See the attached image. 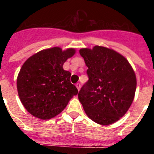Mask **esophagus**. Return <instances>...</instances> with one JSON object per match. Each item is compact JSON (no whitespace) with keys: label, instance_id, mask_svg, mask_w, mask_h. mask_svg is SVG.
<instances>
[{"label":"esophagus","instance_id":"34e87169","mask_svg":"<svg viewBox=\"0 0 154 154\" xmlns=\"http://www.w3.org/2000/svg\"><path fill=\"white\" fill-rule=\"evenodd\" d=\"M76 88H77L78 91H79L80 90V88H81V85H80L79 83H77V84H76Z\"/></svg>","mask_w":154,"mask_h":154}]
</instances>
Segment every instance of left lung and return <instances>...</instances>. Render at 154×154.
I'll list each match as a JSON object with an SVG mask.
<instances>
[{"label": "left lung", "instance_id": "left-lung-1", "mask_svg": "<svg viewBox=\"0 0 154 154\" xmlns=\"http://www.w3.org/2000/svg\"><path fill=\"white\" fill-rule=\"evenodd\" d=\"M88 67L89 81L82 87L79 100L87 116L103 126L120 119L135 96L137 77L124 56L113 49L96 45L79 50Z\"/></svg>", "mask_w": 154, "mask_h": 154}]
</instances>
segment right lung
Returning <instances> with one entry per match:
<instances>
[{"mask_svg":"<svg viewBox=\"0 0 154 154\" xmlns=\"http://www.w3.org/2000/svg\"><path fill=\"white\" fill-rule=\"evenodd\" d=\"M75 54V48L54 47L37 52L23 64L17 78V92L24 108L35 117H55L77 95L70 72L63 69L64 63Z\"/></svg>","mask_w":154,"mask_h":154,"instance_id":"obj_1","label":"right lung"}]
</instances>
